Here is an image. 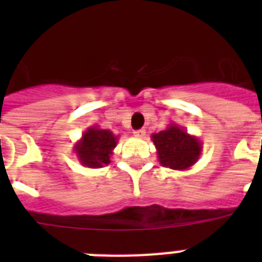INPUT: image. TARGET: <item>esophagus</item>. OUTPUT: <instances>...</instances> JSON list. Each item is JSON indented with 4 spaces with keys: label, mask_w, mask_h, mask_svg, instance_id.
<instances>
[{
    "label": "esophagus",
    "mask_w": 262,
    "mask_h": 262,
    "mask_svg": "<svg viewBox=\"0 0 262 262\" xmlns=\"http://www.w3.org/2000/svg\"><path fill=\"white\" fill-rule=\"evenodd\" d=\"M133 135H135V137H139V139H143L144 136H145V130H144V129H140V130L133 132Z\"/></svg>",
    "instance_id": "1"
}]
</instances>
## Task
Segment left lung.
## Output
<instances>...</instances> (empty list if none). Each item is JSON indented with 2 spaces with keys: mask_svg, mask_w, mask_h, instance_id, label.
Returning <instances> with one entry per match:
<instances>
[{
  "mask_svg": "<svg viewBox=\"0 0 262 262\" xmlns=\"http://www.w3.org/2000/svg\"><path fill=\"white\" fill-rule=\"evenodd\" d=\"M155 144L160 164L171 170H187L199 160L203 143L199 137L189 135L177 123L168 125L164 130L151 136Z\"/></svg>",
  "mask_w": 262,
  "mask_h": 262,
  "instance_id": "obj_1",
  "label": "left lung"
}]
</instances>
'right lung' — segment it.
I'll return each instance as SVG.
<instances>
[{
    "mask_svg": "<svg viewBox=\"0 0 262 262\" xmlns=\"http://www.w3.org/2000/svg\"><path fill=\"white\" fill-rule=\"evenodd\" d=\"M117 143L118 136H115L111 130L100 129L94 125L84 132L81 139L75 144L73 151L83 166L100 168L111 162L110 158Z\"/></svg>",
    "mask_w": 262,
    "mask_h": 262,
    "instance_id": "1",
    "label": "right lung"
}]
</instances>
